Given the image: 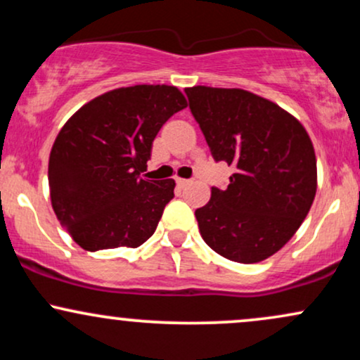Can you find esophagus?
<instances>
[{"mask_svg":"<svg viewBox=\"0 0 360 360\" xmlns=\"http://www.w3.org/2000/svg\"><path fill=\"white\" fill-rule=\"evenodd\" d=\"M176 183H177V186H179V188H184V186H188L189 179H183V177H177Z\"/></svg>","mask_w":360,"mask_h":360,"instance_id":"1","label":"esophagus"}]
</instances>
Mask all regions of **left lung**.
I'll return each instance as SVG.
<instances>
[{"instance_id":"obj_1","label":"left lung","mask_w":360,"mask_h":360,"mask_svg":"<svg viewBox=\"0 0 360 360\" xmlns=\"http://www.w3.org/2000/svg\"><path fill=\"white\" fill-rule=\"evenodd\" d=\"M213 159L235 166L226 189L198 208L203 240L233 262L254 264L289 242L316 194V157L304 127L245 89L186 88Z\"/></svg>"}]
</instances>
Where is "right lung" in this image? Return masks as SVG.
Listing matches in <instances>:
<instances>
[{"label":"right lung","instance_id":"add662e5","mask_svg":"<svg viewBox=\"0 0 360 360\" xmlns=\"http://www.w3.org/2000/svg\"><path fill=\"white\" fill-rule=\"evenodd\" d=\"M188 106L174 86L118 88L86 103L60 128L49 157L57 220L84 250L142 245L174 198V179H142L152 142Z\"/></svg>","mask_w":360,"mask_h":360}]
</instances>
